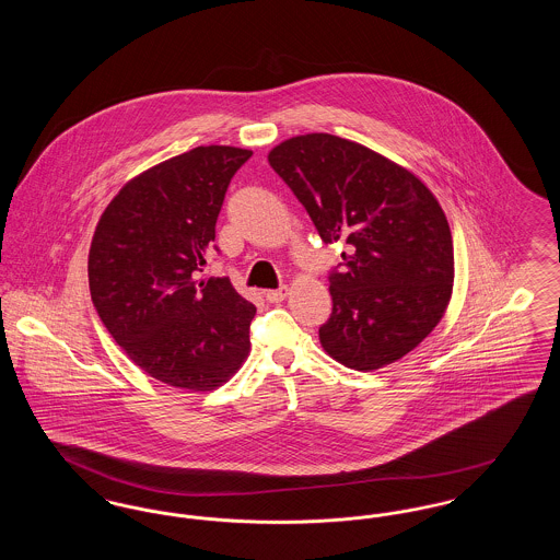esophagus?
Masks as SVG:
<instances>
[{
  "label": "esophagus",
  "mask_w": 560,
  "mask_h": 560,
  "mask_svg": "<svg viewBox=\"0 0 560 560\" xmlns=\"http://www.w3.org/2000/svg\"><path fill=\"white\" fill-rule=\"evenodd\" d=\"M288 293H290L288 285H281V288H277V290H267L265 298H267L268 302H281V300H285Z\"/></svg>",
  "instance_id": "esophagus-1"
}]
</instances>
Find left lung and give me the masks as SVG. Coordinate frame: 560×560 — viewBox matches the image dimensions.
Instances as JSON below:
<instances>
[{
    "label": "left lung",
    "mask_w": 560,
    "mask_h": 560,
    "mask_svg": "<svg viewBox=\"0 0 560 560\" xmlns=\"http://www.w3.org/2000/svg\"><path fill=\"white\" fill-rule=\"evenodd\" d=\"M268 163L323 243H348L345 262L329 270L325 352L359 372L399 361L452 298V231L439 201L405 167L331 133L290 138Z\"/></svg>",
    "instance_id": "obj_1"
}]
</instances>
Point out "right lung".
<instances>
[{"instance_id":"right-lung-1","label":"right lung","mask_w":560,"mask_h":560,"mask_svg":"<svg viewBox=\"0 0 560 560\" xmlns=\"http://www.w3.org/2000/svg\"><path fill=\"white\" fill-rule=\"evenodd\" d=\"M252 151L197 147L130 180L103 213L88 258L94 308L138 368L212 390L240 370L256 306L226 277L201 279L215 220Z\"/></svg>"}]
</instances>
